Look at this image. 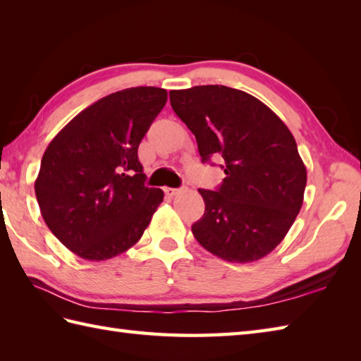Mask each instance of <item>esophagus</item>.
Returning <instances> with one entry per match:
<instances>
[{"label": "esophagus", "instance_id": "1", "mask_svg": "<svg viewBox=\"0 0 361 361\" xmlns=\"http://www.w3.org/2000/svg\"><path fill=\"white\" fill-rule=\"evenodd\" d=\"M164 192L169 195V197H173L180 192V189H175V188H166Z\"/></svg>", "mask_w": 361, "mask_h": 361}]
</instances>
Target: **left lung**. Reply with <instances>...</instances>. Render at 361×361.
Segmentation results:
<instances>
[{"mask_svg":"<svg viewBox=\"0 0 361 361\" xmlns=\"http://www.w3.org/2000/svg\"><path fill=\"white\" fill-rule=\"evenodd\" d=\"M195 135L203 163L224 161V183L198 189L204 214L192 225L203 248L228 262L262 259L282 242L301 211L307 171L296 141L276 114L245 91L200 85L169 93Z\"/></svg>","mask_w":361,"mask_h":361,"instance_id":"1","label":"left lung"}]
</instances>
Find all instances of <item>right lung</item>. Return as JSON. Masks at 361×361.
I'll return each instance as SVG.
<instances>
[{
    "label": "right lung",
    "instance_id": "right-lung-1",
    "mask_svg": "<svg viewBox=\"0 0 361 361\" xmlns=\"http://www.w3.org/2000/svg\"><path fill=\"white\" fill-rule=\"evenodd\" d=\"M167 91L111 93L60 130L42 158L35 195L51 233L74 255L106 260L141 239L164 192L144 185L137 147Z\"/></svg>",
    "mask_w": 361,
    "mask_h": 361
}]
</instances>
